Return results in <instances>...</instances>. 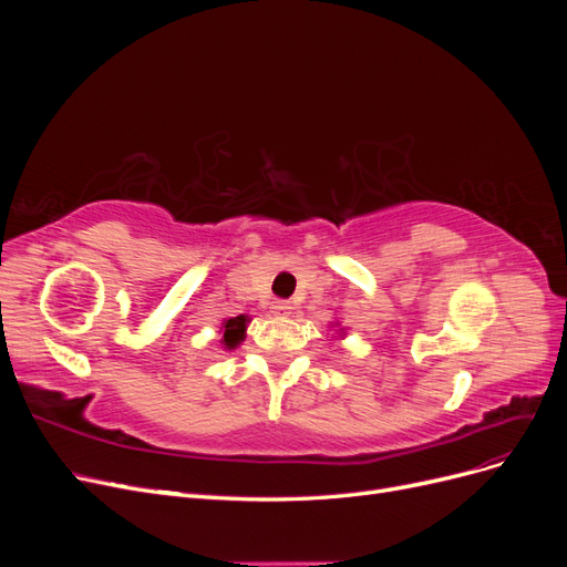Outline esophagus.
<instances>
[{
    "label": "esophagus",
    "instance_id": "34e87169",
    "mask_svg": "<svg viewBox=\"0 0 567 567\" xmlns=\"http://www.w3.org/2000/svg\"><path fill=\"white\" fill-rule=\"evenodd\" d=\"M290 310H293V307H290V302L288 300H277L271 305V312L277 315V317H288L290 315Z\"/></svg>",
    "mask_w": 567,
    "mask_h": 567
}]
</instances>
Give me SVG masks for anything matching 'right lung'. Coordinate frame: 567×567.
Wrapping results in <instances>:
<instances>
[{
	"mask_svg": "<svg viewBox=\"0 0 567 567\" xmlns=\"http://www.w3.org/2000/svg\"><path fill=\"white\" fill-rule=\"evenodd\" d=\"M246 323H248L246 315L231 317L221 323V346H225L227 350H234L241 346V340L246 338Z\"/></svg>",
	"mask_w": 567,
	"mask_h": 567,
	"instance_id": "1",
	"label": "right lung"
}]
</instances>
